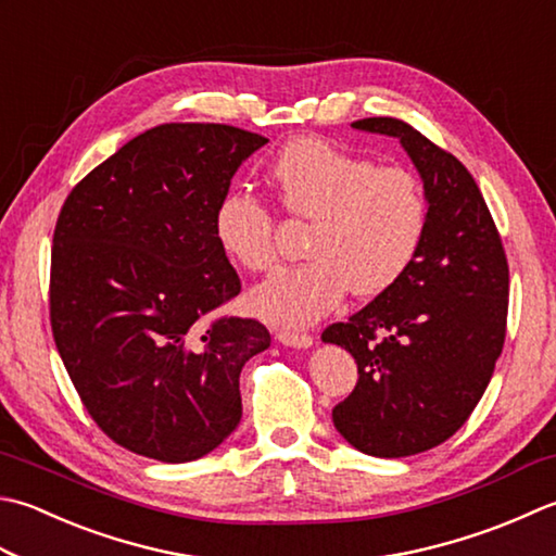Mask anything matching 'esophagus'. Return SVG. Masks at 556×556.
I'll return each mask as SVG.
<instances>
[{
	"mask_svg": "<svg viewBox=\"0 0 556 556\" xmlns=\"http://www.w3.org/2000/svg\"><path fill=\"white\" fill-rule=\"evenodd\" d=\"M277 340L287 346H296V350H308L313 344V337L308 332H293V330H279Z\"/></svg>",
	"mask_w": 556,
	"mask_h": 556,
	"instance_id": "1",
	"label": "esophagus"
}]
</instances>
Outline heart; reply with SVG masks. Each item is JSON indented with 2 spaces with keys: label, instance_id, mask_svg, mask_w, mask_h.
<instances>
[{
  "label": "heart",
  "instance_id": "obj_1",
  "mask_svg": "<svg viewBox=\"0 0 556 556\" xmlns=\"http://www.w3.org/2000/svg\"><path fill=\"white\" fill-rule=\"evenodd\" d=\"M267 178L285 212L313 226L303 245L311 260L277 269L250 293V306L265 320L311 325L350 291L362 299L390 291L415 263L429 204L412 170L301 137L269 163ZM212 231L224 255L243 269L275 265V216L255 194L226 192L214 206Z\"/></svg>",
  "mask_w": 556,
  "mask_h": 556
}]
</instances>
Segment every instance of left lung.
Listing matches in <instances>:
<instances>
[{
	"label": "left lung",
	"mask_w": 556,
	"mask_h": 556,
	"mask_svg": "<svg viewBox=\"0 0 556 556\" xmlns=\"http://www.w3.org/2000/svg\"><path fill=\"white\" fill-rule=\"evenodd\" d=\"M352 127L400 139L424 180L429 222L407 275L323 332L358 368L332 421L356 451L405 458L448 441L482 400L506 340L508 263L482 192L458 159L397 117H364Z\"/></svg>",
	"instance_id": "obj_1"
}]
</instances>
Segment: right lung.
<instances>
[{"label":"right lung","instance_id":"right-lung-1","mask_svg":"<svg viewBox=\"0 0 556 556\" xmlns=\"http://www.w3.org/2000/svg\"><path fill=\"white\" fill-rule=\"evenodd\" d=\"M267 141L214 123L151 127L62 204L50 260L54 344L91 419L144 458L198 460L241 421V368L271 340L260 320L210 318L241 293L212 216Z\"/></svg>","mask_w":556,"mask_h":556}]
</instances>
